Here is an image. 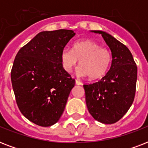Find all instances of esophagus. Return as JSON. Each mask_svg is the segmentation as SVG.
<instances>
[{"label":"esophagus","mask_w":148,"mask_h":148,"mask_svg":"<svg viewBox=\"0 0 148 148\" xmlns=\"http://www.w3.org/2000/svg\"><path fill=\"white\" fill-rule=\"evenodd\" d=\"M75 83H76L77 85H81V84H82V83H81L80 81H78V80H76V81H75Z\"/></svg>","instance_id":"obj_1"}]
</instances>
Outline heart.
Instances as JSON below:
<instances>
[{"instance_id": "1", "label": "heart", "mask_w": 148, "mask_h": 148, "mask_svg": "<svg viewBox=\"0 0 148 148\" xmlns=\"http://www.w3.org/2000/svg\"><path fill=\"white\" fill-rule=\"evenodd\" d=\"M78 60L79 76L98 80L108 73L112 62V53L108 48L101 47L94 40H80L74 43L72 50L64 49L60 54L63 69L68 73Z\"/></svg>"}]
</instances>
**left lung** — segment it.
<instances>
[{
    "label": "left lung",
    "instance_id": "left-lung-1",
    "mask_svg": "<svg viewBox=\"0 0 148 148\" xmlns=\"http://www.w3.org/2000/svg\"><path fill=\"white\" fill-rule=\"evenodd\" d=\"M103 37L112 53L110 70L101 80L84 84L88 111L96 121L110 124L118 121L133 103L138 67L129 49L113 36L91 31Z\"/></svg>",
    "mask_w": 148,
    "mask_h": 148
}]
</instances>
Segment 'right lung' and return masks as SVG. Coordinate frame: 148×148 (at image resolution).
Segmentation results:
<instances>
[{"label": "right lung", "instance_id": "obj_1", "mask_svg": "<svg viewBox=\"0 0 148 148\" xmlns=\"http://www.w3.org/2000/svg\"><path fill=\"white\" fill-rule=\"evenodd\" d=\"M74 31H42L21 47L11 70V83L22 114L49 127L61 117L75 80L63 69L60 54Z\"/></svg>", "mask_w": 148, "mask_h": 148}]
</instances>
